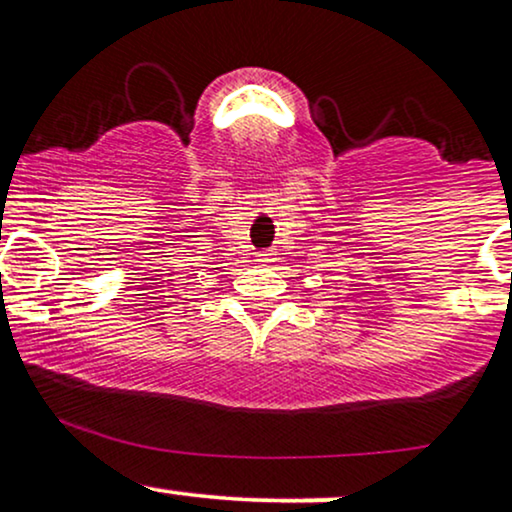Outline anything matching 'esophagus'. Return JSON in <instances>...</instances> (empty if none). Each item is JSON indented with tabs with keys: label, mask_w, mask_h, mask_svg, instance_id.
Returning a JSON list of instances; mask_svg holds the SVG:
<instances>
[{
	"label": "esophagus",
	"mask_w": 512,
	"mask_h": 512,
	"mask_svg": "<svg viewBox=\"0 0 512 512\" xmlns=\"http://www.w3.org/2000/svg\"><path fill=\"white\" fill-rule=\"evenodd\" d=\"M257 262H260V264H269V262H274V252H272V250H262V252H257Z\"/></svg>",
	"instance_id": "obj_1"
}]
</instances>
